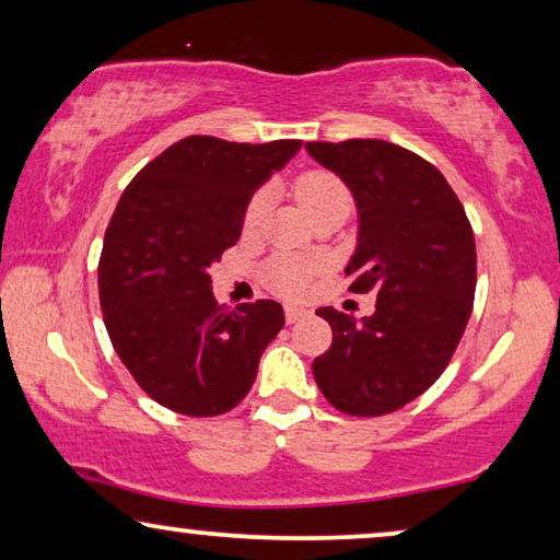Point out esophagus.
Segmentation results:
<instances>
[{"instance_id": "esophagus-1", "label": "esophagus", "mask_w": 560, "mask_h": 560, "mask_svg": "<svg viewBox=\"0 0 560 560\" xmlns=\"http://www.w3.org/2000/svg\"><path fill=\"white\" fill-rule=\"evenodd\" d=\"M305 316L303 308H298V305H285V320L288 324H295V320H301Z\"/></svg>"}]
</instances>
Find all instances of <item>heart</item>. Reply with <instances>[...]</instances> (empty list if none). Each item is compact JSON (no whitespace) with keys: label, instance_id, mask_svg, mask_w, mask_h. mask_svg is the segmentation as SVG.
Listing matches in <instances>:
<instances>
[{"label":"heart","instance_id":"obj_1","mask_svg":"<svg viewBox=\"0 0 560 560\" xmlns=\"http://www.w3.org/2000/svg\"><path fill=\"white\" fill-rule=\"evenodd\" d=\"M293 194L301 203V209L308 213L311 221L318 217H328V213H339V217H347L351 211V190L347 188L339 175L328 171H305L298 175L293 183ZM265 217V196L257 194L247 203V211H244V226L255 229ZM313 272L316 267L305 262L301 257L280 255L272 257L270 262L265 265V278L270 285L282 295H303L311 285Z\"/></svg>","mask_w":560,"mask_h":560}]
</instances>
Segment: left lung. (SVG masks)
Returning <instances> with one entry per match:
<instances>
[{
    "instance_id": "left-lung-1",
    "label": "left lung",
    "mask_w": 560,
    "mask_h": 560,
    "mask_svg": "<svg viewBox=\"0 0 560 560\" xmlns=\"http://www.w3.org/2000/svg\"><path fill=\"white\" fill-rule=\"evenodd\" d=\"M357 203L351 293H377L364 318L318 308L334 341L313 362L328 402L374 418L423 395L462 341L477 288V247L462 201L439 167L385 140L305 142Z\"/></svg>"
}]
</instances>
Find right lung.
<instances>
[{"label": "right lung", "instance_id": "1", "mask_svg": "<svg viewBox=\"0 0 560 560\" xmlns=\"http://www.w3.org/2000/svg\"><path fill=\"white\" fill-rule=\"evenodd\" d=\"M301 144L194 135L121 194L98 259V301L121 364L163 408L194 418L236 408L285 326L275 301L219 305L209 267L242 236L255 190Z\"/></svg>", "mask_w": 560, "mask_h": 560}]
</instances>
